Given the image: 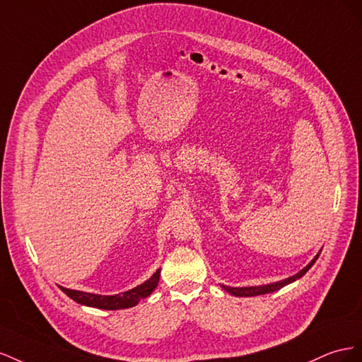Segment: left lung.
<instances>
[{"label": "left lung", "mask_w": 362, "mask_h": 362, "mask_svg": "<svg viewBox=\"0 0 362 362\" xmlns=\"http://www.w3.org/2000/svg\"><path fill=\"white\" fill-rule=\"evenodd\" d=\"M320 253H322V250H320V252L314 256V259H313L311 262H309L305 268H302L300 272L296 273L294 276H290V277L284 279V281L273 282V284H267V285H259V286H236V288H233V286H226V285H221V286H223L224 291H227V293L235 296V297H253V296H261V294L274 293V291H277V290H281L282 286L290 285V284L296 282L297 279H300V277L309 270V268H311V267L315 264V261L318 259Z\"/></svg>", "instance_id": "1"}]
</instances>
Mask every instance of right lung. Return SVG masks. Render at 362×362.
Returning a JSON list of instances; mask_svg holds the SVG:
<instances>
[{"instance_id": "right-lung-1", "label": "right lung", "mask_w": 362, "mask_h": 362, "mask_svg": "<svg viewBox=\"0 0 362 362\" xmlns=\"http://www.w3.org/2000/svg\"><path fill=\"white\" fill-rule=\"evenodd\" d=\"M159 276H160V270H158L148 279V281H146L144 284L132 288V290H129V291H124V293L115 294V296H101V294H94V293L69 290V288H64V286H60V288L68 297H71L72 300L80 303V305L113 311V309H126V308L136 306L142 300V298L148 297L154 291V288L158 286Z\"/></svg>"}]
</instances>
